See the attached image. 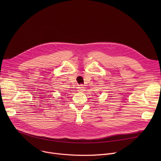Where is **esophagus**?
<instances>
[{"label":"esophagus","mask_w":161,"mask_h":161,"mask_svg":"<svg viewBox=\"0 0 161 161\" xmlns=\"http://www.w3.org/2000/svg\"><path fill=\"white\" fill-rule=\"evenodd\" d=\"M83 86H82V85H80V86H78V91H83Z\"/></svg>","instance_id":"esophagus-1"}]
</instances>
